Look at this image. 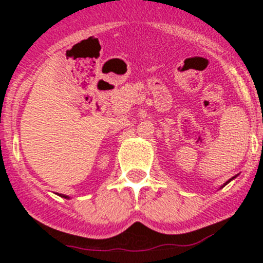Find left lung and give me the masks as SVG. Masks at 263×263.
Returning a JSON list of instances; mask_svg holds the SVG:
<instances>
[{"label":"left lung","instance_id":"left-lung-1","mask_svg":"<svg viewBox=\"0 0 263 263\" xmlns=\"http://www.w3.org/2000/svg\"><path fill=\"white\" fill-rule=\"evenodd\" d=\"M228 182H229V181H228ZM228 182H227V183H228Z\"/></svg>","mask_w":263,"mask_h":263}]
</instances>
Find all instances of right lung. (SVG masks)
I'll return each mask as SVG.
<instances>
[{"label":"right lung","instance_id":"1","mask_svg":"<svg viewBox=\"0 0 263 263\" xmlns=\"http://www.w3.org/2000/svg\"><path fill=\"white\" fill-rule=\"evenodd\" d=\"M60 196H61V197H65V198H68V197H67V196H65V195H60Z\"/></svg>","mask_w":263,"mask_h":263}]
</instances>
